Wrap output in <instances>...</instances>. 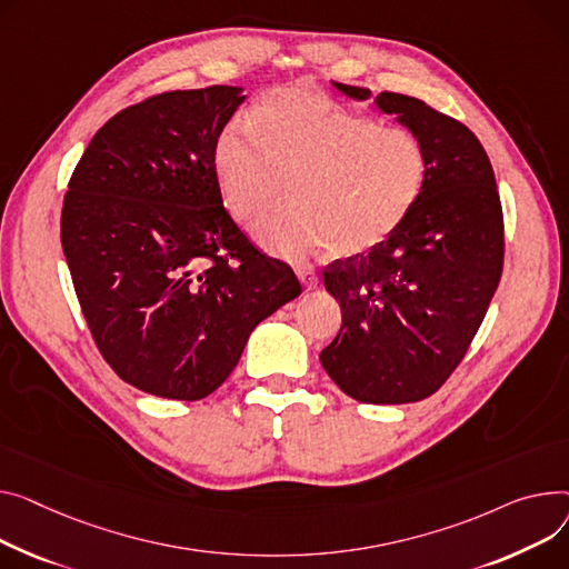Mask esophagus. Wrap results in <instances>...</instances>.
<instances>
[{
	"mask_svg": "<svg viewBox=\"0 0 569 569\" xmlns=\"http://www.w3.org/2000/svg\"><path fill=\"white\" fill-rule=\"evenodd\" d=\"M297 277H299L301 286H305L307 290H313L318 286V274L311 268H297Z\"/></svg>",
	"mask_w": 569,
	"mask_h": 569,
	"instance_id": "1",
	"label": "esophagus"
}]
</instances>
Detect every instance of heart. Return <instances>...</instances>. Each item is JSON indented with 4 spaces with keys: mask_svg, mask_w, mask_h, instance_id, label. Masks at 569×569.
<instances>
[{
    "mask_svg": "<svg viewBox=\"0 0 569 569\" xmlns=\"http://www.w3.org/2000/svg\"><path fill=\"white\" fill-rule=\"evenodd\" d=\"M221 201L238 221H262L260 242L283 256L327 247L361 256L387 242L419 206L430 160L421 137L389 128L333 100L288 87L264 96L249 128L229 126L214 143Z\"/></svg>",
    "mask_w": 569,
    "mask_h": 569,
    "instance_id": "obj_1",
    "label": "heart"
}]
</instances>
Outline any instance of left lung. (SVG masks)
<instances>
[{"instance_id":"obj_1","label":"left lung","mask_w":569,"mask_h":569,"mask_svg":"<svg viewBox=\"0 0 569 569\" xmlns=\"http://www.w3.org/2000/svg\"><path fill=\"white\" fill-rule=\"evenodd\" d=\"M375 104L421 137L428 184L387 242L322 270L343 325L320 361L350 398L400 405L439 391L465 359L503 272V210L485 148L465 123L402 93L382 91Z\"/></svg>"}]
</instances>
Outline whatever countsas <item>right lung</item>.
Segmentation results:
<instances>
[{"label":"right lung","instance_id":"add662e5","mask_svg":"<svg viewBox=\"0 0 569 569\" xmlns=\"http://www.w3.org/2000/svg\"><path fill=\"white\" fill-rule=\"evenodd\" d=\"M240 91H164L121 109L63 197L61 247L96 346L121 380L160 398L210 396L256 325L301 292L221 201L212 156Z\"/></svg>","mask_w":569,"mask_h":569}]
</instances>
